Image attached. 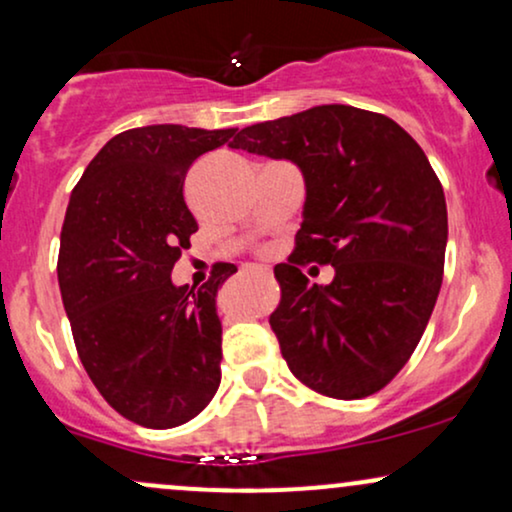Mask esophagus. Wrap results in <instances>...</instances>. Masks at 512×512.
I'll list each match as a JSON object with an SVG mask.
<instances>
[{
    "label": "esophagus",
    "instance_id": "esophagus-1",
    "mask_svg": "<svg viewBox=\"0 0 512 512\" xmlns=\"http://www.w3.org/2000/svg\"><path fill=\"white\" fill-rule=\"evenodd\" d=\"M245 272H252V274H264V276H269V269H267V267H245Z\"/></svg>",
    "mask_w": 512,
    "mask_h": 512
}]
</instances>
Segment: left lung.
<instances>
[{"mask_svg":"<svg viewBox=\"0 0 512 512\" xmlns=\"http://www.w3.org/2000/svg\"><path fill=\"white\" fill-rule=\"evenodd\" d=\"M231 146L289 158L308 190L293 257L274 267L281 356L320 395H375L407 366L443 284L448 209L424 149L351 105L257 122ZM305 261L332 263L333 284L308 285Z\"/></svg>","mask_w":512,"mask_h":512,"instance_id":"8db88e82","label":"left lung"}]
</instances>
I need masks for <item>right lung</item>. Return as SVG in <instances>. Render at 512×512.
I'll return each instance as SVG.
<instances>
[{
	"mask_svg": "<svg viewBox=\"0 0 512 512\" xmlns=\"http://www.w3.org/2000/svg\"><path fill=\"white\" fill-rule=\"evenodd\" d=\"M238 129L151 125L120 132L76 182L62 223L57 279L76 354L117 414L146 428L195 419L221 383L216 289L173 286L197 219L185 175ZM233 144V142H231Z\"/></svg>",
	"mask_w": 512,
	"mask_h": 512,
	"instance_id": "add662e5",
	"label": "right lung"
}]
</instances>
